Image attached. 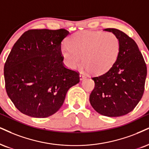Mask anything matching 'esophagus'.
Here are the masks:
<instances>
[{"label":"esophagus","mask_w":149,"mask_h":149,"mask_svg":"<svg viewBox=\"0 0 149 149\" xmlns=\"http://www.w3.org/2000/svg\"><path fill=\"white\" fill-rule=\"evenodd\" d=\"M85 78H86V75H85V74H80V75H79V79H80L81 81L84 79H85Z\"/></svg>","instance_id":"obj_1"}]
</instances>
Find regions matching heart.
Masks as SVG:
<instances>
[{
  "instance_id": "b5f03b06",
  "label": "heart",
  "mask_w": 149,
  "mask_h": 149,
  "mask_svg": "<svg viewBox=\"0 0 149 149\" xmlns=\"http://www.w3.org/2000/svg\"><path fill=\"white\" fill-rule=\"evenodd\" d=\"M68 43L61 48L65 65L75 70L83 61L85 68L96 74L111 68L120 50V41L113 32L81 31L72 34Z\"/></svg>"
}]
</instances>
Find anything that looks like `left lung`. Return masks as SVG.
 Segmentation results:
<instances>
[{
	"label": "left lung",
	"mask_w": 149,
	"mask_h": 149,
	"mask_svg": "<svg viewBox=\"0 0 149 149\" xmlns=\"http://www.w3.org/2000/svg\"><path fill=\"white\" fill-rule=\"evenodd\" d=\"M120 41L116 61L106 72L93 77L95 88L90 95L91 106L101 115L119 117L131 112L143 96L147 68L144 57L133 38L115 28Z\"/></svg>",
	"instance_id": "1"
}]
</instances>
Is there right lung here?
Returning a JSON list of instances; mask_svg holds the SVG:
<instances>
[{
	"label": "right lung",
	"mask_w": 149,
	"mask_h": 149,
	"mask_svg": "<svg viewBox=\"0 0 149 149\" xmlns=\"http://www.w3.org/2000/svg\"><path fill=\"white\" fill-rule=\"evenodd\" d=\"M69 34L65 29L30 30L14 43L4 65L5 89L22 113L50 116L79 82V73L65 67L61 54L62 41Z\"/></svg>",
	"instance_id": "1"
}]
</instances>
